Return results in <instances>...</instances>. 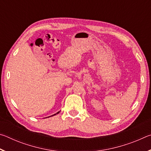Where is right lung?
<instances>
[{"label":"right lung","mask_w":151,"mask_h":151,"mask_svg":"<svg viewBox=\"0 0 151 151\" xmlns=\"http://www.w3.org/2000/svg\"><path fill=\"white\" fill-rule=\"evenodd\" d=\"M58 112H58L57 114H58ZM53 114V115H52V116H54V115H55V114Z\"/></svg>","instance_id":"obj_1"}]
</instances>
